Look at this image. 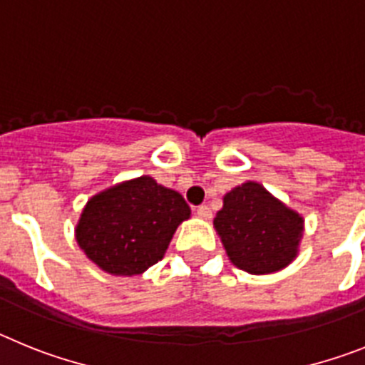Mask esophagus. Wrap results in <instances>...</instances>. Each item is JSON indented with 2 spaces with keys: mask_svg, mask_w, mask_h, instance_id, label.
<instances>
[{
  "mask_svg": "<svg viewBox=\"0 0 365 365\" xmlns=\"http://www.w3.org/2000/svg\"><path fill=\"white\" fill-rule=\"evenodd\" d=\"M195 214H197L201 219H210L212 217V210L206 205L197 206V208H195Z\"/></svg>",
  "mask_w": 365,
  "mask_h": 365,
  "instance_id": "34e87169",
  "label": "esophagus"
}]
</instances>
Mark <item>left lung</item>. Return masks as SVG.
Returning <instances> with one entry per match:
<instances>
[{
    "label": "left lung",
    "mask_w": 365,
    "mask_h": 365,
    "mask_svg": "<svg viewBox=\"0 0 365 365\" xmlns=\"http://www.w3.org/2000/svg\"><path fill=\"white\" fill-rule=\"evenodd\" d=\"M303 217L263 185L247 180L222 197L215 214L217 232L228 259L248 274H274L291 265L299 252Z\"/></svg>",
    "instance_id": "obj_1"
}]
</instances>
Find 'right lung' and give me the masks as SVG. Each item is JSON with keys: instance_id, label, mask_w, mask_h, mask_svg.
<instances>
[{"instance_id": "right-lung-1", "label": "right lung", "mask_w": 365, "mask_h": 365, "mask_svg": "<svg viewBox=\"0 0 365 365\" xmlns=\"http://www.w3.org/2000/svg\"><path fill=\"white\" fill-rule=\"evenodd\" d=\"M192 210L179 192L143 175L93 195L80 214L74 237L98 269L138 276L164 257L177 227Z\"/></svg>"}]
</instances>
